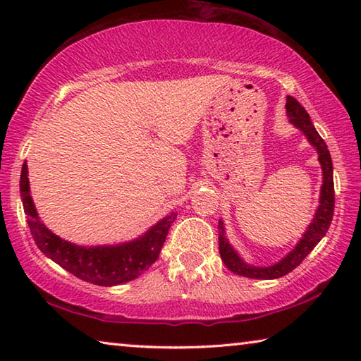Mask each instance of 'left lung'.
Masks as SVG:
<instances>
[{"label": "left lung", "mask_w": 361, "mask_h": 361, "mask_svg": "<svg viewBox=\"0 0 361 361\" xmlns=\"http://www.w3.org/2000/svg\"><path fill=\"white\" fill-rule=\"evenodd\" d=\"M286 114H288L290 122L295 127H298L305 137H307L309 143L314 146L319 152V161L323 170V185L320 189V205L315 212V216L312 223L309 224L307 231L304 232L301 240L298 242V245L291 250V252L280 259L277 264L266 266V267H256L250 266L248 262L243 261L239 253L231 247V243L224 237V226L223 221H219V255L226 264V267L234 274H239L242 277L248 279H262V280H271L283 277L286 274L291 272L293 269H296L301 264L302 259L312 252L314 247L319 243L323 235L326 234L329 224L333 221V213H334V181H333V162L331 156H329L328 146L323 142V138L319 135V132L315 130V127L310 121V116L307 111L301 106L296 99L293 97H286Z\"/></svg>", "instance_id": "8db88e82"}]
</instances>
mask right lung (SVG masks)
<instances>
[{
    "mask_svg": "<svg viewBox=\"0 0 361 361\" xmlns=\"http://www.w3.org/2000/svg\"><path fill=\"white\" fill-rule=\"evenodd\" d=\"M20 195L23 210L28 216L30 232L41 252L75 277L100 286L130 282L142 276L151 264H154L166 242L170 226L176 218L175 213H170L142 237L132 242L119 243V245L81 247L60 239L41 223L30 195L27 162L23 164L20 173Z\"/></svg>",
    "mask_w": 361,
    "mask_h": 361,
    "instance_id": "add662e5",
    "label": "right lung"
}]
</instances>
